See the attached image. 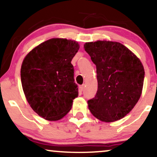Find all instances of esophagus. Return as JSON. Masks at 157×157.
<instances>
[{"instance_id": "esophagus-1", "label": "esophagus", "mask_w": 157, "mask_h": 157, "mask_svg": "<svg viewBox=\"0 0 157 157\" xmlns=\"http://www.w3.org/2000/svg\"><path fill=\"white\" fill-rule=\"evenodd\" d=\"M84 87H85V85H80V90L81 91H82V90H83V89H84Z\"/></svg>"}]
</instances>
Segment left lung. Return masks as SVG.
<instances>
[{
  "label": "left lung",
  "mask_w": 157,
  "mask_h": 157,
  "mask_svg": "<svg viewBox=\"0 0 157 157\" xmlns=\"http://www.w3.org/2000/svg\"><path fill=\"white\" fill-rule=\"evenodd\" d=\"M85 50L96 66L98 90L88 101L95 117L106 122L124 117L139 100L145 72L139 59L117 42L86 43Z\"/></svg>",
  "instance_id": "8db88e82"
}]
</instances>
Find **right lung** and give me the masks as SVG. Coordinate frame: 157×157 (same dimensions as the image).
<instances>
[{"mask_svg":"<svg viewBox=\"0 0 157 157\" xmlns=\"http://www.w3.org/2000/svg\"><path fill=\"white\" fill-rule=\"evenodd\" d=\"M78 43L53 38L33 49L24 59L21 81L27 101L39 116L59 120L66 115L78 96L71 61Z\"/></svg>","mask_w":157,"mask_h":157,"instance_id":"obj_1","label":"right lung"}]
</instances>
